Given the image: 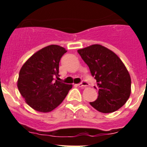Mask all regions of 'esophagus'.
<instances>
[{
  "mask_svg": "<svg viewBox=\"0 0 147 147\" xmlns=\"http://www.w3.org/2000/svg\"><path fill=\"white\" fill-rule=\"evenodd\" d=\"M78 86L80 87V88H87V87L88 86V83L86 82L85 81H84V82H82V83H80V84H79V85H78Z\"/></svg>",
  "mask_w": 147,
  "mask_h": 147,
  "instance_id": "obj_1",
  "label": "esophagus"
}]
</instances>
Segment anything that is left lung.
<instances>
[{"instance_id": "1", "label": "left lung", "mask_w": 147, "mask_h": 147, "mask_svg": "<svg viewBox=\"0 0 147 147\" xmlns=\"http://www.w3.org/2000/svg\"><path fill=\"white\" fill-rule=\"evenodd\" d=\"M77 52L96 80L98 96L90 105L103 113L115 112L127 102L131 93V78L127 67L113 51L99 44Z\"/></svg>"}]
</instances>
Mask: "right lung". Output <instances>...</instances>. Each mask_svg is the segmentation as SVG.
Segmentation results:
<instances>
[{
	"label": "right lung",
	"instance_id": "add662e5",
	"mask_svg": "<svg viewBox=\"0 0 147 147\" xmlns=\"http://www.w3.org/2000/svg\"><path fill=\"white\" fill-rule=\"evenodd\" d=\"M66 52L62 46L48 45L34 53L20 68L18 90L27 105L36 111H52L72 88V85L58 81L59 61Z\"/></svg>",
	"mask_w": 147,
	"mask_h": 147
}]
</instances>
